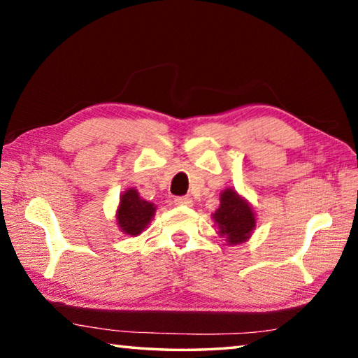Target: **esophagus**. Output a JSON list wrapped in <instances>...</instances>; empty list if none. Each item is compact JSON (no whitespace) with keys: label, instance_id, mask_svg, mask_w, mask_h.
<instances>
[{"label":"esophagus","instance_id":"1","mask_svg":"<svg viewBox=\"0 0 358 358\" xmlns=\"http://www.w3.org/2000/svg\"><path fill=\"white\" fill-rule=\"evenodd\" d=\"M175 205H186V207H191L192 205V199L189 197H175L173 199Z\"/></svg>","mask_w":358,"mask_h":358}]
</instances>
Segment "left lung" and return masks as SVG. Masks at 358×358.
<instances>
[{
	"mask_svg": "<svg viewBox=\"0 0 358 358\" xmlns=\"http://www.w3.org/2000/svg\"><path fill=\"white\" fill-rule=\"evenodd\" d=\"M220 202V208L211 215L220 229L217 234L226 238L229 245L245 243L256 227V216L251 205L230 187L221 192Z\"/></svg>",
	"mask_w": 358,
	"mask_h": 358,
	"instance_id": "8db88e82",
	"label": "left lung"
}]
</instances>
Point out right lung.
<instances>
[{
    "mask_svg": "<svg viewBox=\"0 0 358 358\" xmlns=\"http://www.w3.org/2000/svg\"><path fill=\"white\" fill-rule=\"evenodd\" d=\"M155 203L145 201L138 196L137 189L129 187L120 197V205L117 210V224L121 232L137 237L142 230L148 226L151 217L155 216Z\"/></svg>",
    "mask_w": 358,
    "mask_h": 358,
    "instance_id": "add662e5",
    "label": "right lung"
}]
</instances>
